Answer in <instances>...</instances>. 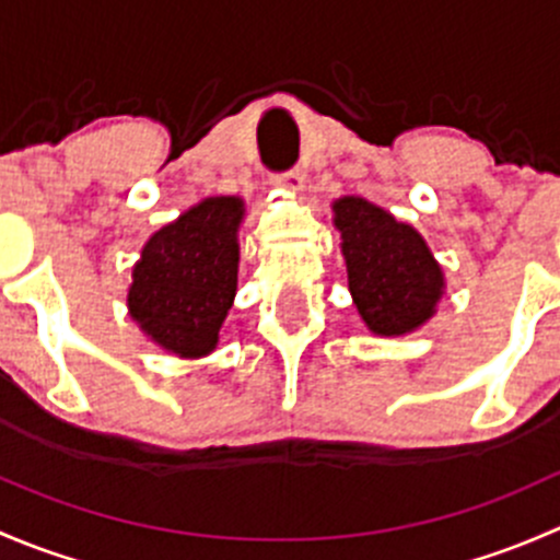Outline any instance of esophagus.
<instances>
[{
    "instance_id": "obj_1",
    "label": "esophagus",
    "mask_w": 560,
    "mask_h": 560,
    "mask_svg": "<svg viewBox=\"0 0 560 560\" xmlns=\"http://www.w3.org/2000/svg\"><path fill=\"white\" fill-rule=\"evenodd\" d=\"M273 184L279 186V189H284L287 195H301V191L306 189V175H303L301 171L281 173V175H276Z\"/></svg>"
}]
</instances>
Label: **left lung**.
<instances>
[{
	"label": "left lung",
	"instance_id": "left-lung-1",
	"mask_svg": "<svg viewBox=\"0 0 560 560\" xmlns=\"http://www.w3.org/2000/svg\"><path fill=\"white\" fill-rule=\"evenodd\" d=\"M330 208L332 228L341 233L349 292L365 327L395 338L431 322L447 279L425 238L365 197H338Z\"/></svg>",
	"mask_w": 560,
	"mask_h": 560
}]
</instances>
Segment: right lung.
<instances>
[{"mask_svg":"<svg viewBox=\"0 0 560 560\" xmlns=\"http://www.w3.org/2000/svg\"><path fill=\"white\" fill-rule=\"evenodd\" d=\"M244 219V197H206L140 248L127 314L167 354L200 360L217 349L238 292Z\"/></svg>","mask_w":560,"mask_h":560,"instance_id":"add662e5","label":"right lung"}]
</instances>
